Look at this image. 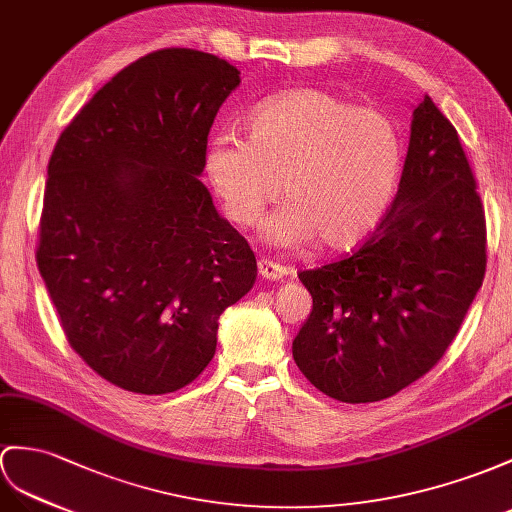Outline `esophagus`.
Wrapping results in <instances>:
<instances>
[{
    "mask_svg": "<svg viewBox=\"0 0 512 512\" xmlns=\"http://www.w3.org/2000/svg\"><path fill=\"white\" fill-rule=\"evenodd\" d=\"M258 273L263 276L265 280H271V282H278L286 276V267H282L280 263H273V260H258Z\"/></svg>",
    "mask_w": 512,
    "mask_h": 512,
    "instance_id": "obj_1",
    "label": "esophagus"
}]
</instances>
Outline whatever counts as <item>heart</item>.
<instances>
[{"mask_svg": "<svg viewBox=\"0 0 512 512\" xmlns=\"http://www.w3.org/2000/svg\"><path fill=\"white\" fill-rule=\"evenodd\" d=\"M206 178L236 226H254L280 195L265 226L273 245L317 239L350 249L378 230L404 167V139L378 108L321 89L286 91L260 104L247 141L219 134L206 149Z\"/></svg>", "mask_w": 512, "mask_h": 512, "instance_id": "obj_1", "label": "heart"}]
</instances>
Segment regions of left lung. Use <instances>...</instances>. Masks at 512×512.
I'll use <instances>...</instances> for the list:
<instances>
[{
    "label": "left lung",
    "instance_id": "left-lung-1",
    "mask_svg": "<svg viewBox=\"0 0 512 512\" xmlns=\"http://www.w3.org/2000/svg\"><path fill=\"white\" fill-rule=\"evenodd\" d=\"M458 132L426 95L400 189L352 254L299 271L313 310L293 341L308 382L347 404L380 402L439 363L486 271V221Z\"/></svg>",
    "mask_w": 512,
    "mask_h": 512
}]
</instances>
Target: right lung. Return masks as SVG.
I'll return each instance as SVG.
<instances>
[{
    "label": "right lung",
    "mask_w": 512,
    "mask_h": 512,
    "mask_svg": "<svg viewBox=\"0 0 512 512\" xmlns=\"http://www.w3.org/2000/svg\"><path fill=\"white\" fill-rule=\"evenodd\" d=\"M239 84L223 58L158 49L106 82L49 158L36 265L69 345L119 389L191 384L256 282L252 247L197 178Z\"/></svg>",
    "instance_id": "right-lung-1"
}]
</instances>
